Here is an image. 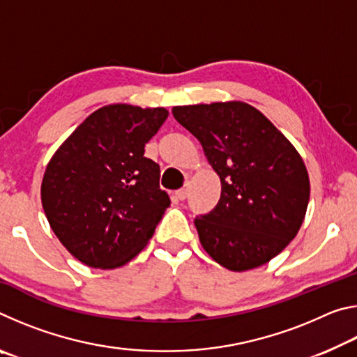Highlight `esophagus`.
<instances>
[{"label": "esophagus", "instance_id": "34e87169", "mask_svg": "<svg viewBox=\"0 0 357 357\" xmlns=\"http://www.w3.org/2000/svg\"><path fill=\"white\" fill-rule=\"evenodd\" d=\"M187 192H189V189H187V185H185L184 189H179V190L174 192V195H176V198H179V200H185Z\"/></svg>", "mask_w": 357, "mask_h": 357}]
</instances>
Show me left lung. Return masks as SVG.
Listing matches in <instances>:
<instances>
[{"instance_id": "1", "label": "left lung", "mask_w": 357, "mask_h": 357, "mask_svg": "<svg viewBox=\"0 0 357 357\" xmlns=\"http://www.w3.org/2000/svg\"><path fill=\"white\" fill-rule=\"evenodd\" d=\"M173 116L202 143L222 192L197 217L203 249L234 273L269 263L296 238L310 198L304 160L291 142L245 102L173 107Z\"/></svg>"}]
</instances>
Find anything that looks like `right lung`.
<instances>
[{"label": "right lung", "mask_w": 357, "mask_h": 357, "mask_svg": "<svg viewBox=\"0 0 357 357\" xmlns=\"http://www.w3.org/2000/svg\"><path fill=\"white\" fill-rule=\"evenodd\" d=\"M167 116L164 107H100L48 160L42 208L59 243L89 268L129 263L170 206L159 165L144 157Z\"/></svg>", "instance_id": "1"}]
</instances>
